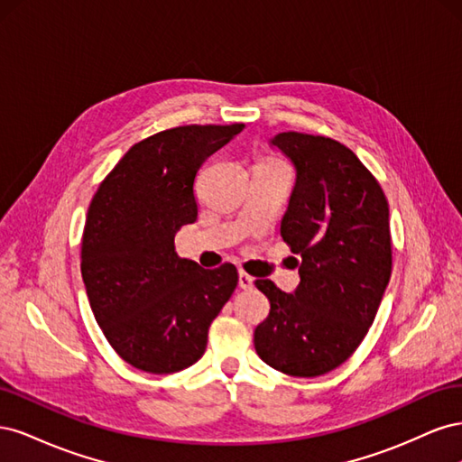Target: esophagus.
Wrapping results in <instances>:
<instances>
[{
    "mask_svg": "<svg viewBox=\"0 0 462 462\" xmlns=\"http://www.w3.org/2000/svg\"><path fill=\"white\" fill-rule=\"evenodd\" d=\"M253 285H254V279L250 277L246 272H239V287L241 289H253Z\"/></svg>",
    "mask_w": 462,
    "mask_h": 462,
    "instance_id": "1",
    "label": "esophagus"
}]
</instances>
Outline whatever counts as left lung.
I'll use <instances>...</instances> for the list:
<instances>
[{"instance_id":"8db88e82","label":"left lung","mask_w":462,"mask_h":462,"mask_svg":"<svg viewBox=\"0 0 462 462\" xmlns=\"http://www.w3.org/2000/svg\"><path fill=\"white\" fill-rule=\"evenodd\" d=\"M272 144L297 167L282 236L302 260L300 283L287 295L256 279L270 314L254 346L268 366L316 377L356 351L380 309L393 263L389 204L356 153L333 138L289 131Z\"/></svg>"}]
</instances>
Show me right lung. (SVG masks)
I'll return each instance as SVG.
<instances>
[{
  "mask_svg": "<svg viewBox=\"0 0 462 462\" xmlns=\"http://www.w3.org/2000/svg\"><path fill=\"white\" fill-rule=\"evenodd\" d=\"M245 129L185 125L136 143L90 202L80 272L90 309L114 351L150 374L197 362L208 329L239 283L233 263L204 270L175 253L177 231L199 216L202 163Z\"/></svg>",
  "mask_w": 462,
  "mask_h": 462,
  "instance_id": "obj_1",
  "label": "right lung"
}]
</instances>
